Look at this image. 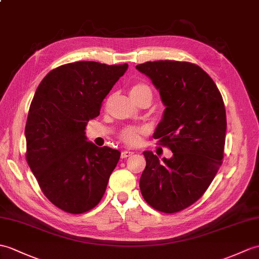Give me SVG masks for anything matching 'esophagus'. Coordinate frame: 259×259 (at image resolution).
I'll use <instances>...</instances> for the list:
<instances>
[{
  "label": "esophagus",
  "mask_w": 259,
  "mask_h": 259,
  "mask_svg": "<svg viewBox=\"0 0 259 259\" xmlns=\"http://www.w3.org/2000/svg\"><path fill=\"white\" fill-rule=\"evenodd\" d=\"M131 154H134V152L128 151V150H124V151H122V152H121V158H122V159H125V158L130 157Z\"/></svg>",
  "instance_id": "obj_1"
}]
</instances>
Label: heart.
<instances>
[{
  "mask_svg": "<svg viewBox=\"0 0 259 259\" xmlns=\"http://www.w3.org/2000/svg\"><path fill=\"white\" fill-rule=\"evenodd\" d=\"M130 97L134 101L138 102L140 100H148L151 104L152 100V90L147 83L144 82H136L131 86L129 90ZM146 134V129L141 127H128L120 132V139L125 144L129 146H137L140 142L141 135Z\"/></svg>",
  "mask_w": 259,
  "mask_h": 259,
  "instance_id": "b5f03b06",
  "label": "heart"
}]
</instances>
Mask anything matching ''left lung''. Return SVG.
Returning a JSON list of instances; mask_svg holds the SVG:
<instances>
[{"instance_id":"8db88e82","label":"left lung","mask_w":259,"mask_h":259,"mask_svg":"<svg viewBox=\"0 0 259 259\" xmlns=\"http://www.w3.org/2000/svg\"><path fill=\"white\" fill-rule=\"evenodd\" d=\"M136 68L159 90L165 109L153 137L173 153L160 161L151 151L143 152L141 194L158 211L177 213L204 194L222 165L224 101L212 78L195 64L157 61Z\"/></svg>"}]
</instances>
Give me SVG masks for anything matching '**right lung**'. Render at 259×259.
I'll list each match as a JSON object with an SVG mask.
<instances>
[{"label": "right lung", "mask_w": 259, "mask_h": 259, "mask_svg": "<svg viewBox=\"0 0 259 259\" xmlns=\"http://www.w3.org/2000/svg\"><path fill=\"white\" fill-rule=\"evenodd\" d=\"M128 64L76 62L51 70L36 89L25 125L26 161L54 205L71 214L94 208L120 159L87 141L85 129Z\"/></svg>", "instance_id": "right-lung-1"}]
</instances>
